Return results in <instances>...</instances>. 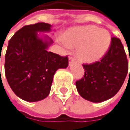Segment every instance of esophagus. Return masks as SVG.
Masks as SVG:
<instances>
[{"label": "esophagus", "mask_w": 130, "mask_h": 130, "mask_svg": "<svg viewBox=\"0 0 130 130\" xmlns=\"http://www.w3.org/2000/svg\"><path fill=\"white\" fill-rule=\"evenodd\" d=\"M73 61H74V58L72 57H69V64L70 65Z\"/></svg>", "instance_id": "34e87169"}]
</instances>
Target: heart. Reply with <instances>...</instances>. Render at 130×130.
Listing matches in <instances>:
<instances>
[{"label":"heart","instance_id":"heart-1","mask_svg":"<svg viewBox=\"0 0 130 130\" xmlns=\"http://www.w3.org/2000/svg\"><path fill=\"white\" fill-rule=\"evenodd\" d=\"M62 40L67 47H77V55L87 63L98 61L105 55L111 43V36L106 30L95 25L72 28L62 35Z\"/></svg>","mask_w":130,"mask_h":130}]
</instances>
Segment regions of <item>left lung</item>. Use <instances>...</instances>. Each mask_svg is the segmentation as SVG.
I'll return each mask as SVG.
<instances>
[{
  "mask_svg": "<svg viewBox=\"0 0 130 130\" xmlns=\"http://www.w3.org/2000/svg\"><path fill=\"white\" fill-rule=\"evenodd\" d=\"M83 66V77L75 83L80 96L92 102L112 98L120 90L128 72L127 58L120 40L112 37L109 49L100 61Z\"/></svg>",
  "mask_w": 130,
  "mask_h": 130,
  "instance_id": "1",
  "label": "left lung"
}]
</instances>
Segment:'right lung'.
<instances>
[{
    "label": "right lung",
    "mask_w": 130,
    "mask_h": 130,
    "mask_svg": "<svg viewBox=\"0 0 130 130\" xmlns=\"http://www.w3.org/2000/svg\"><path fill=\"white\" fill-rule=\"evenodd\" d=\"M51 25L38 23L20 29L10 39L5 56V74L14 93L28 102L47 98L55 72L68 66V56L48 52L53 40L40 38L38 32H50Z\"/></svg>",
    "instance_id": "obj_1"
}]
</instances>
